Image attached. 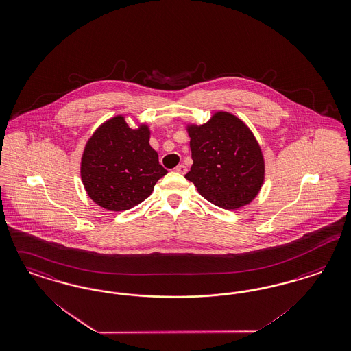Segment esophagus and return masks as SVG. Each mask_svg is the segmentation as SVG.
Wrapping results in <instances>:
<instances>
[{
	"label": "esophagus",
	"instance_id": "34e87169",
	"mask_svg": "<svg viewBox=\"0 0 351 351\" xmlns=\"http://www.w3.org/2000/svg\"><path fill=\"white\" fill-rule=\"evenodd\" d=\"M174 170H176L177 173H180V174H184V173L187 171V168H186L184 165H182V164H180L178 167H176V169Z\"/></svg>",
	"mask_w": 351,
	"mask_h": 351
}]
</instances>
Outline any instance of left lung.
<instances>
[{
    "mask_svg": "<svg viewBox=\"0 0 351 351\" xmlns=\"http://www.w3.org/2000/svg\"><path fill=\"white\" fill-rule=\"evenodd\" d=\"M193 156L184 176L204 199L223 209L250 204L264 182L265 164L259 143L246 123L216 112L203 125H187Z\"/></svg>",
    "mask_w": 351,
    "mask_h": 351,
    "instance_id": "1",
    "label": "left lung"
}]
</instances>
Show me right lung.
I'll list each match as a JSON object with an SVG mask.
<instances>
[{
	"label": "right lung",
	"instance_id": "add662e5",
	"mask_svg": "<svg viewBox=\"0 0 351 351\" xmlns=\"http://www.w3.org/2000/svg\"><path fill=\"white\" fill-rule=\"evenodd\" d=\"M149 135L147 123L131 129L123 116L105 121L92 134L82 155L80 177L97 206L113 212L135 207L168 173L158 164Z\"/></svg>",
	"mask_w": 351,
	"mask_h": 351
}]
</instances>
